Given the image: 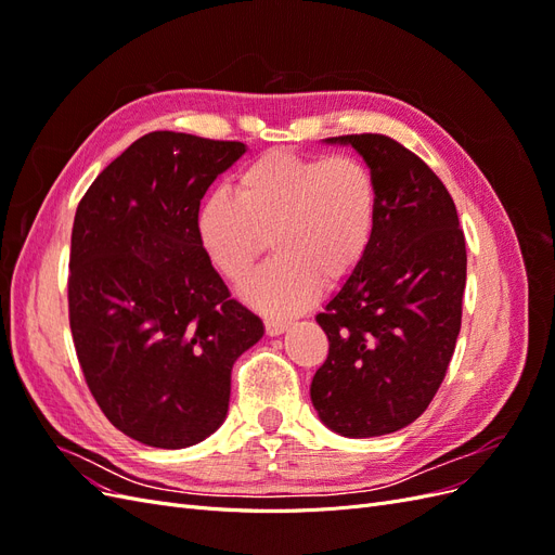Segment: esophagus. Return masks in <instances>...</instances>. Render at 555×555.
I'll list each match as a JSON object with an SVG mask.
<instances>
[{"mask_svg":"<svg viewBox=\"0 0 555 555\" xmlns=\"http://www.w3.org/2000/svg\"><path fill=\"white\" fill-rule=\"evenodd\" d=\"M292 324L289 322H284V319H266V333L271 335H282L284 331H287Z\"/></svg>","mask_w":555,"mask_h":555,"instance_id":"obj_1","label":"esophagus"}]
</instances>
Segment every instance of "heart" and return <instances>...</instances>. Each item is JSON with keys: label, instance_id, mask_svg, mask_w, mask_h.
<instances>
[{"label": "heart", "instance_id": "1", "mask_svg": "<svg viewBox=\"0 0 555 555\" xmlns=\"http://www.w3.org/2000/svg\"><path fill=\"white\" fill-rule=\"evenodd\" d=\"M236 198L212 192L196 212V238L208 261L241 280L273 241L278 257L247 278L238 294L271 314L306 310L322 282H340L363 261L377 222L371 171L347 155L268 153L233 184Z\"/></svg>", "mask_w": 555, "mask_h": 555}]
</instances>
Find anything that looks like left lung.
<instances>
[{
	"mask_svg": "<svg viewBox=\"0 0 555 555\" xmlns=\"http://www.w3.org/2000/svg\"><path fill=\"white\" fill-rule=\"evenodd\" d=\"M371 169L377 222L371 247L317 324L328 357L310 384L322 424L343 438L410 426L438 393L461 331L467 273L459 212L442 180L382 133L326 139Z\"/></svg>",
	"mask_w": 555,
	"mask_h": 555,
	"instance_id": "left-lung-1",
	"label": "left lung"
}]
</instances>
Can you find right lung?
Here are the masks:
<instances>
[{
    "instance_id": "add662e5",
    "label": "right lung",
    "mask_w": 555,
    "mask_h": 555,
    "mask_svg": "<svg viewBox=\"0 0 555 555\" xmlns=\"http://www.w3.org/2000/svg\"><path fill=\"white\" fill-rule=\"evenodd\" d=\"M245 150L145 133L96 176L76 210V354L108 422L147 447L184 449L220 428L233 363L263 335L196 238L201 198Z\"/></svg>"
}]
</instances>
